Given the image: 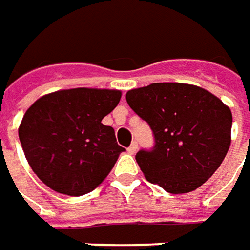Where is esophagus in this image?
<instances>
[{"label": "esophagus", "mask_w": 250, "mask_h": 250, "mask_svg": "<svg viewBox=\"0 0 250 250\" xmlns=\"http://www.w3.org/2000/svg\"><path fill=\"white\" fill-rule=\"evenodd\" d=\"M136 151H138V143L136 142H132V145L128 147V153L129 154H135Z\"/></svg>", "instance_id": "34e87169"}]
</instances>
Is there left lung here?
Returning <instances> with one entry per match:
<instances>
[{
    "label": "left lung",
    "mask_w": 250,
    "mask_h": 250,
    "mask_svg": "<svg viewBox=\"0 0 250 250\" xmlns=\"http://www.w3.org/2000/svg\"><path fill=\"white\" fill-rule=\"evenodd\" d=\"M126 101L153 132V147L135 157L149 182L187 193L216 172L232 126V114L220 99L192 84L153 83L128 91Z\"/></svg>",
    "instance_id": "1"
}]
</instances>
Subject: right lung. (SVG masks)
Returning a JSON list of instances; mask_svg holds the SVG:
<instances>
[{
  "label": "right lung",
  "instance_id": "1",
  "mask_svg": "<svg viewBox=\"0 0 250 250\" xmlns=\"http://www.w3.org/2000/svg\"><path fill=\"white\" fill-rule=\"evenodd\" d=\"M121 100V91L69 89L43 96L26 111L19 140L34 174L48 188L82 196L97 188L125 151L101 120Z\"/></svg>",
  "mask_w": 250,
  "mask_h": 250
}]
</instances>
